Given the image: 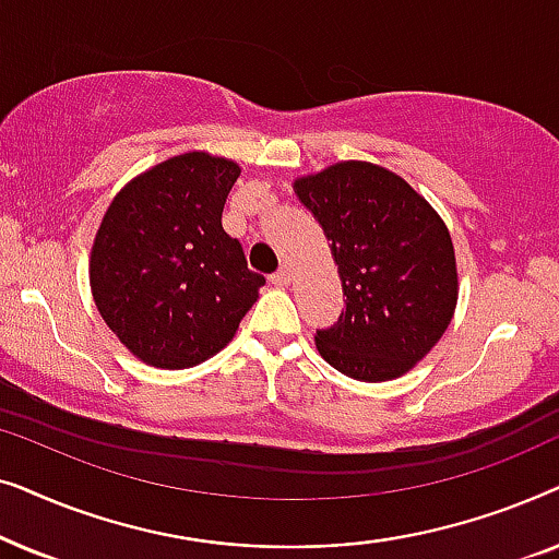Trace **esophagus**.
I'll list each match as a JSON object with an SVG mask.
<instances>
[{
	"label": "esophagus",
	"mask_w": 559,
	"mask_h": 559,
	"mask_svg": "<svg viewBox=\"0 0 559 559\" xmlns=\"http://www.w3.org/2000/svg\"><path fill=\"white\" fill-rule=\"evenodd\" d=\"M289 280H293V274H289L287 266H282L280 272H274L272 277H270V282H272L274 287H287V285H289Z\"/></svg>",
	"instance_id": "obj_1"
}]
</instances>
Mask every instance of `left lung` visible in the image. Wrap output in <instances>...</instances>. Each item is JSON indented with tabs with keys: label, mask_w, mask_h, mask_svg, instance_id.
I'll return each instance as SVG.
<instances>
[{
	"label": "left lung",
	"mask_w": 559,
	"mask_h": 559,
	"mask_svg": "<svg viewBox=\"0 0 559 559\" xmlns=\"http://www.w3.org/2000/svg\"><path fill=\"white\" fill-rule=\"evenodd\" d=\"M295 193L331 241L346 297L338 323L316 335L320 356L358 381L402 377L455 312L445 224L400 175L356 159L295 180Z\"/></svg>",
	"instance_id": "left-lung-1"
}]
</instances>
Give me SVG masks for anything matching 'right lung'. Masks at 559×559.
Returning a JSON list of instances; mask_svg holds the SVG:
<instances>
[{
  "instance_id": "1",
  "label": "right lung",
  "mask_w": 559,
  "mask_h": 559,
  "mask_svg": "<svg viewBox=\"0 0 559 559\" xmlns=\"http://www.w3.org/2000/svg\"><path fill=\"white\" fill-rule=\"evenodd\" d=\"M239 173L231 159L188 152L134 178L106 211L91 289L106 325L144 364H203L257 302L266 280L221 226Z\"/></svg>"
}]
</instances>
